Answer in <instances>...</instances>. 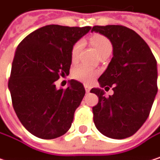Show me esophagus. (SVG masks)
Returning a JSON list of instances; mask_svg holds the SVG:
<instances>
[{
	"label": "esophagus",
	"mask_w": 160,
	"mask_h": 160,
	"mask_svg": "<svg viewBox=\"0 0 160 160\" xmlns=\"http://www.w3.org/2000/svg\"><path fill=\"white\" fill-rule=\"evenodd\" d=\"M84 87H85V89H86V91H87V92H89V91H90V88H90V86H89V85L85 84V85H84Z\"/></svg>",
	"instance_id": "obj_1"
}]
</instances>
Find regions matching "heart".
<instances>
[{
    "mask_svg": "<svg viewBox=\"0 0 160 160\" xmlns=\"http://www.w3.org/2000/svg\"><path fill=\"white\" fill-rule=\"evenodd\" d=\"M90 42L92 43V45L94 46V48L96 49V51L98 52L99 55L104 51L112 50L111 42L109 41L107 37H105L102 34L93 35L90 38ZM82 46H83L82 41H78L72 45V50H71V58L72 61L77 60L79 54H80V51L82 49ZM72 75L75 79H77L79 81H82L85 83H89L97 75V71H95L94 69L88 68L87 66L80 65L73 70Z\"/></svg>",
    "mask_w": 160,
    "mask_h": 160,
    "instance_id": "1",
    "label": "heart"
}]
</instances>
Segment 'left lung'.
<instances>
[{
    "label": "left lung",
    "mask_w": 160,
    "mask_h": 160,
    "mask_svg": "<svg viewBox=\"0 0 160 160\" xmlns=\"http://www.w3.org/2000/svg\"><path fill=\"white\" fill-rule=\"evenodd\" d=\"M91 32L111 41L114 55L98 79L102 88H113L114 94L105 97L101 88L90 90L99 98L92 108L94 124L106 137H130L147 119L157 95V60L148 44L131 29L107 25L94 26Z\"/></svg>",
    "instance_id": "obj_1"
}]
</instances>
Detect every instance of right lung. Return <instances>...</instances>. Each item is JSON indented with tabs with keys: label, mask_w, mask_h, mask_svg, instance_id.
<instances>
[{
	"label": "right lung",
	"mask_w": 160,
	"mask_h": 160,
	"mask_svg": "<svg viewBox=\"0 0 160 160\" xmlns=\"http://www.w3.org/2000/svg\"><path fill=\"white\" fill-rule=\"evenodd\" d=\"M91 27L47 25L32 32L18 44L8 88L14 110L32 135L45 140L65 134L84 96V86L71 80L67 88H56L68 75L72 45Z\"/></svg>",
	"instance_id": "1"
}]
</instances>
